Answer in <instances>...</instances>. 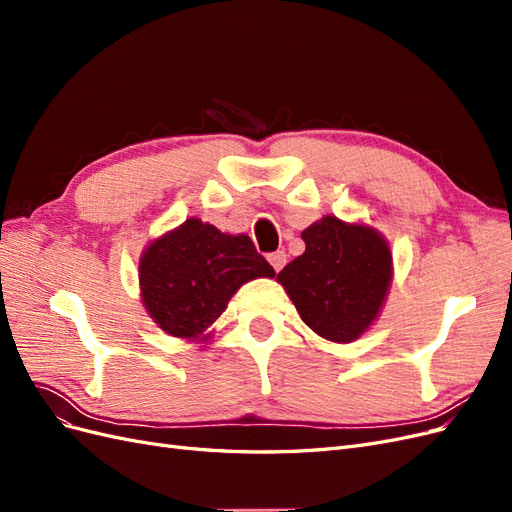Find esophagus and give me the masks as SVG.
I'll use <instances>...</instances> for the list:
<instances>
[{"instance_id":"34e87169","label":"esophagus","mask_w":512,"mask_h":512,"mask_svg":"<svg viewBox=\"0 0 512 512\" xmlns=\"http://www.w3.org/2000/svg\"><path fill=\"white\" fill-rule=\"evenodd\" d=\"M269 262H271V267L275 271H282L284 265H286V252L284 250H277V252L269 254Z\"/></svg>"}]
</instances>
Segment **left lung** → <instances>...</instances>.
Masks as SVG:
<instances>
[{"label": "left lung", "instance_id": "left-lung-1", "mask_svg": "<svg viewBox=\"0 0 512 512\" xmlns=\"http://www.w3.org/2000/svg\"><path fill=\"white\" fill-rule=\"evenodd\" d=\"M305 252L277 273L301 320L329 342L361 337L391 286V250L374 228L327 215L303 230Z\"/></svg>", "mask_w": 512, "mask_h": 512}]
</instances>
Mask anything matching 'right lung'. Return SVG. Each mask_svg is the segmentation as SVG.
Returning a JSON list of instances; mask_svg holds the SVG:
<instances>
[{
	"mask_svg": "<svg viewBox=\"0 0 512 512\" xmlns=\"http://www.w3.org/2000/svg\"><path fill=\"white\" fill-rule=\"evenodd\" d=\"M138 271L149 316L183 339L203 335L241 284L275 275L250 237L224 235L196 218L153 241Z\"/></svg>",
	"mask_w": 512,
	"mask_h": 512,
	"instance_id": "add662e5",
	"label": "right lung"
}]
</instances>
